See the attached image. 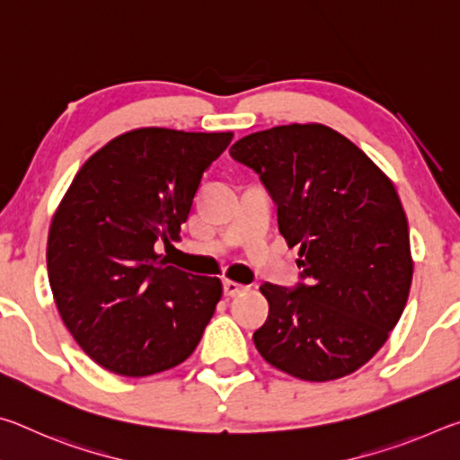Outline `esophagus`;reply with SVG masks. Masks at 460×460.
<instances>
[{
	"mask_svg": "<svg viewBox=\"0 0 460 460\" xmlns=\"http://www.w3.org/2000/svg\"><path fill=\"white\" fill-rule=\"evenodd\" d=\"M243 290H245V286L233 282V279H225V282H223V292H225V296H229V298H233V296H237L239 292H243Z\"/></svg>",
	"mask_w": 460,
	"mask_h": 460,
	"instance_id": "obj_1",
	"label": "esophagus"
}]
</instances>
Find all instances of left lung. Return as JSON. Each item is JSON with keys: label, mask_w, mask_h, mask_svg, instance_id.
Returning a JSON list of instances; mask_svg holds the SVG:
<instances>
[{"label": "left lung", "mask_w": 460, "mask_h": 460, "mask_svg": "<svg viewBox=\"0 0 460 460\" xmlns=\"http://www.w3.org/2000/svg\"><path fill=\"white\" fill-rule=\"evenodd\" d=\"M231 155L260 174L278 227L298 247L294 290L263 284L270 313L253 332L260 355L305 381L363 367L398 324L414 261L394 182L351 139L323 123L255 131Z\"/></svg>", "instance_id": "8db88e82"}]
</instances>
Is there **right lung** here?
<instances>
[{"mask_svg": "<svg viewBox=\"0 0 460 460\" xmlns=\"http://www.w3.org/2000/svg\"><path fill=\"white\" fill-rule=\"evenodd\" d=\"M231 139V131H128L68 186L49 231V279L62 323L101 367L146 377L197 349L221 279L168 266L155 243L181 239L202 172Z\"/></svg>", "mask_w": 460, "mask_h": 460, "instance_id": "right-lung-1", "label": "right lung"}]
</instances>
